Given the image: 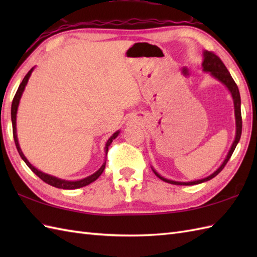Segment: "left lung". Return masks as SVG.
Masks as SVG:
<instances>
[{
  "instance_id": "8db88e82",
  "label": "left lung",
  "mask_w": 257,
  "mask_h": 257,
  "mask_svg": "<svg viewBox=\"0 0 257 257\" xmlns=\"http://www.w3.org/2000/svg\"><path fill=\"white\" fill-rule=\"evenodd\" d=\"M202 66H203V70L205 72H210L212 74V76H214L215 78L219 79L221 83L224 84L228 90L231 91L232 97H233V100H234V107H235V118H236V136H235V140H234V143L231 147V150L228 151V155L226 157V159L224 160V162L222 163V166L217 169V170L212 173L211 176H209L207 178H204L202 180H198V181H192V182H177V181H171V180H168L165 179L163 177H161L160 174H158L155 170L154 172L156 173V176L158 178H160L162 181L168 182V183H171V184H177V185H193V184H199L202 182H205V181H209V180L213 179L214 177H216L217 174H219L222 170L223 168L225 167V165L227 163V161L230 160V158L232 156V154L235 150L236 146L238 144L239 139H241V135H242V113H241V96H239V91H238V87L236 85L235 81L232 78V76L228 72L227 68L225 67L224 63L221 61V58L216 55L215 53L213 52H204V61L203 64H202Z\"/></svg>"
}]
</instances>
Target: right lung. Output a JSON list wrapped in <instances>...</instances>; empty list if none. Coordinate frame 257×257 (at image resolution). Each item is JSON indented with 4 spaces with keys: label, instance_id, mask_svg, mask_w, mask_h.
Masks as SVG:
<instances>
[{
    "label": "right lung",
    "instance_id": "right-lung-1",
    "mask_svg": "<svg viewBox=\"0 0 257 257\" xmlns=\"http://www.w3.org/2000/svg\"><path fill=\"white\" fill-rule=\"evenodd\" d=\"M32 70L33 68L30 70L29 73H27L25 75L24 79L22 80V83L20 84L19 88H18V91H16V94L13 98V101H12V108H11V118H12V127H13V137H14V143H15V146H16V149H18L19 154L21 156L22 159L24 160V162L27 165V167H29L31 170L34 172L36 176L42 179L43 181L46 182L47 184L50 185H53V187L55 188H58V189H65V190H73V189H78V188H81V187H85V185H88L89 183L94 182L95 180H97L98 178H99L100 174L103 172V170H105V167H106V160L105 162H103V165L101 166V168L98 170L97 172H95L94 174H91V176L87 177L85 179H81L79 180V181H65V180H61V179H57L55 177H52V176H48V174L46 173H43L41 172L40 170H37L36 168L33 167L31 163L27 161V159L25 158V156L23 155V152H22L21 148H20V145H19V141H18V136H16V112H18V107H19V102H20V98L22 96V92H23L25 86L27 84V80H29L30 76L32 74ZM119 134V132L114 133L110 138L108 139L107 144H106V148H105V151H106V155L108 154V147L111 145L112 140L117 137Z\"/></svg>",
    "mask_w": 257,
    "mask_h": 257
}]
</instances>
